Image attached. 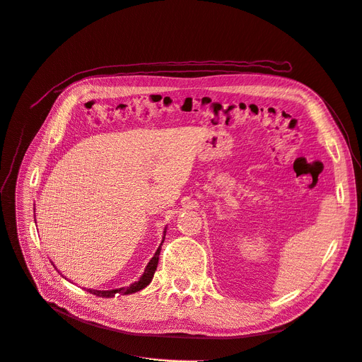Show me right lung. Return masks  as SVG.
<instances>
[{"mask_svg": "<svg viewBox=\"0 0 362 362\" xmlns=\"http://www.w3.org/2000/svg\"><path fill=\"white\" fill-rule=\"evenodd\" d=\"M164 238H165V229H164ZM164 238H163V242H164ZM161 242V245H163ZM161 245L158 246V250L156 251L154 257H152L148 262V265L144 270V274L139 277L138 281L132 283L130 286L127 288H120V289H112V291H93V289H89L88 292H90L92 295H97L100 298H112L114 295H130V293H135V292H139L142 291L144 288H146L148 284L151 283L152 277H154V273L157 270V265H158V257H160V252H161Z\"/></svg>", "mask_w": 362, "mask_h": 362, "instance_id": "add662e5", "label": "right lung"}]
</instances>
